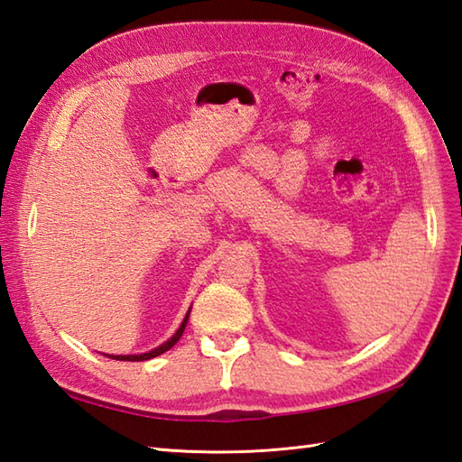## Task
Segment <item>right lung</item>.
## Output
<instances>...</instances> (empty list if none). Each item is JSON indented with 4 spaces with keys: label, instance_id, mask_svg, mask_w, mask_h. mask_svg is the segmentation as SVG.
Masks as SVG:
<instances>
[{
    "label": "right lung",
    "instance_id": "right-lung-1",
    "mask_svg": "<svg viewBox=\"0 0 462 462\" xmlns=\"http://www.w3.org/2000/svg\"><path fill=\"white\" fill-rule=\"evenodd\" d=\"M189 316H190V310L186 311V316H184V319H182V323H180V328L176 329L174 336H172L169 341H164L162 346H159L156 349H152V351H149V353H139V356H106V357L116 359V361H146V359H152V357H156V356H161V353H164V351H169L171 347H174V343L182 337L184 328H186V321H189Z\"/></svg>",
    "mask_w": 462,
    "mask_h": 462
}]
</instances>
